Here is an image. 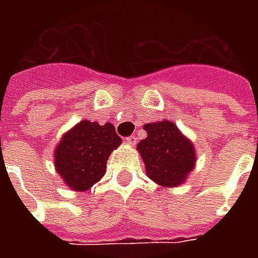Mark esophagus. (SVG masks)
Returning <instances> with one entry per match:
<instances>
[{"mask_svg":"<svg viewBox=\"0 0 258 258\" xmlns=\"http://www.w3.org/2000/svg\"><path fill=\"white\" fill-rule=\"evenodd\" d=\"M125 142H127L128 145H135V144H137V138H135V135L127 137V138H125Z\"/></svg>","mask_w":258,"mask_h":258,"instance_id":"1","label":"esophagus"}]
</instances>
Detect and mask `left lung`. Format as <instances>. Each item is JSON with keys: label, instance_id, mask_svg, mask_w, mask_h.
<instances>
[{"label": "left lung", "instance_id": "obj_1", "mask_svg": "<svg viewBox=\"0 0 258 258\" xmlns=\"http://www.w3.org/2000/svg\"><path fill=\"white\" fill-rule=\"evenodd\" d=\"M144 130L148 137L137 149L145 163L146 175L164 188L182 184L196 163L194 144L170 120L148 123Z\"/></svg>", "mask_w": 258, "mask_h": 258}]
</instances>
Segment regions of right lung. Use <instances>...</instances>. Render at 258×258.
<instances>
[{"instance_id": "right-lung-1", "label": "right lung", "mask_w": 258, "mask_h": 258, "mask_svg": "<svg viewBox=\"0 0 258 258\" xmlns=\"http://www.w3.org/2000/svg\"><path fill=\"white\" fill-rule=\"evenodd\" d=\"M120 144L113 124L83 120L56 146L55 168L70 189L85 192L105 175L107 159Z\"/></svg>"}]
</instances>
